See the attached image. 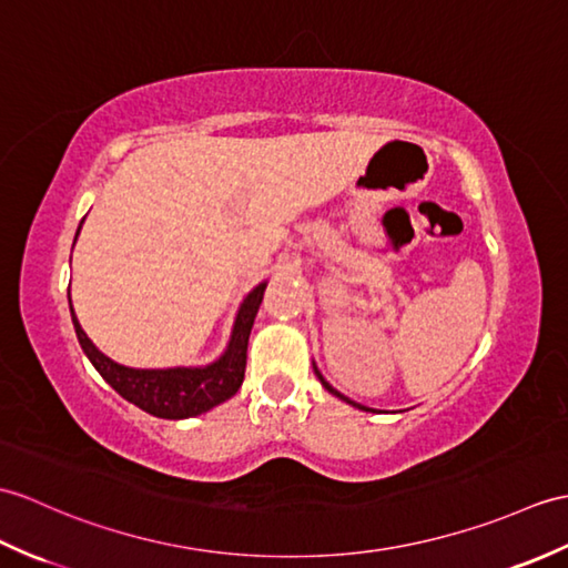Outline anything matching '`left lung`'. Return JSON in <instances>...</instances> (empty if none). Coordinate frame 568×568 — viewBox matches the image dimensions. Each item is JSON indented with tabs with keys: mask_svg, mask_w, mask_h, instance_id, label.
Instances as JSON below:
<instances>
[{
	"mask_svg": "<svg viewBox=\"0 0 568 568\" xmlns=\"http://www.w3.org/2000/svg\"><path fill=\"white\" fill-rule=\"evenodd\" d=\"M314 373H316V377H320V379H322V385H324V387H326L328 392H332V394H336V397H338V399H344V402H348V404H353V406H358V408H363V412H371V408H367V406H361V404H355V402H351L348 397H344V394H341V392H336V389H334L332 385H328V382H326V379L322 377V373H320V371H316V367H314Z\"/></svg>",
	"mask_w": 568,
	"mask_h": 568,
	"instance_id": "obj_1",
	"label": "left lung"
}]
</instances>
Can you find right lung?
Returning <instances> with one entry per match:
<instances>
[{
	"label": "right lung",
	"instance_id": "obj_1",
	"mask_svg": "<svg viewBox=\"0 0 568 568\" xmlns=\"http://www.w3.org/2000/svg\"><path fill=\"white\" fill-rule=\"evenodd\" d=\"M84 222V220H82ZM82 227V224H79ZM79 234V230H77ZM266 283L254 287L236 316L230 346L222 358L207 367H169V371H133V367L118 365L91 344L84 328L79 326L74 310L72 324L79 338V346L87 353L91 365L97 367L99 375L121 394L130 404L140 406L156 418H191L205 414L210 408L234 397L236 389L242 387L246 371V346L248 334L256 320L258 305L263 300ZM70 297V290H68ZM72 307V302H70Z\"/></svg>",
	"mask_w": 568,
	"mask_h": 568
}]
</instances>
